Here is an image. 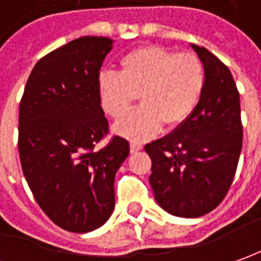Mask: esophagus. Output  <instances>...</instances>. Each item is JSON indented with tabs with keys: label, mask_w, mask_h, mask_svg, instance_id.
I'll list each match as a JSON object with an SVG mask.
<instances>
[{
	"label": "esophagus",
	"mask_w": 261,
	"mask_h": 261,
	"mask_svg": "<svg viewBox=\"0 0 261 261\" xmlns=\"http://www.w3.org/2000/svg\"><path fill=\"white\" fill-rule=\"evenodd\" d=\"M141 148H143V145L140 144V143H131V144H130V151L133 154L138 153V151H140Z\"/></svg>",
	"instance_id": "1"
}]
</instances>
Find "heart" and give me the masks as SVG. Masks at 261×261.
Returning a JSON list of instances; mask_svg holds the SVG:
<instances>
[{
	"mask_svg": "<svg viewBox=\"0 0 261 261\" xmlns=\"http://www.w3.org/2000/svg\"><path fill=\"white\" fill-rule=\"evenodd\" d=\"M204 90V68L197 56L147 45L121 58L118 74H102L98 97L104 113L123 117L140 100L141 107L114 124V133L133 141L155 136L163 124L175 128L189 120Z\"/></svg>",
	"mask_w": 261,
	"mask_h": 261,
	"instance_id": "b5f03b06",
	"label": "heart"
}]
</instances>
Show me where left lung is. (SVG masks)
Masks as SVG:
<instances>
[{
    "label": "left lung",
    "instance_id": "obj_1",
    "mask_svg": "<svg viewBox=\"0 0 261 261\" xmlns=\"http://www.w3.org/2000/svg\"><path fill=\"white\" fill-rule=\"evenodd\" d=\"M191 48L204 68L198 106L173 133L145 145L155 201L186 219L204 216L223 201L243 144L240 95L231 72L204 47Z\"/></svg>",
    "mask_w": 261,
    "mask_h": 261
}]
</instances>
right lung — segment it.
<instances>
[{"mask_svg": "<svg viewBox=\"0 0 261 261\" xmlns=\"http://www.w3.org/2000/svg\"><path fill=\"white\" fill-rule=\"evenodd\" d=\"M107 37H81L42 57L19 102L18 151L34 198L67 231L101 227L116 205L114 178L130 154L121 137L101 150L108 133L98 97Z\"/></svg>", "mask_w": 261, "mask_h": 261, "instance_id": "obj_1", "label": "right lung"}]
</instances>
